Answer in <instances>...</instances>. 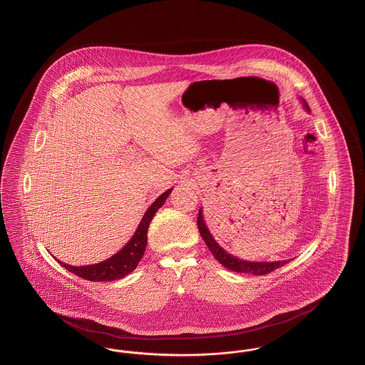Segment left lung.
I'll return each mask as SVG.
<instances>
[{
	"instance_id": "left-lung-1",
	"label": "left lung",
	"mask_w": 365,
	"mask_h": 365,
	"mask_svg": "<svg viewBox=\"0 0 365 365\" xmlns=\"http://www.w3.org/2000/svg\"><path fill=\"white\" fill-rule=\"evenodd\" d=\"M303 106L307 111H309V107L304 101H303ZM197 224H198V231L202 236V239L206 243L207 248L210 250V252L213 254V257L219 261L224 267L232 270V272H237V273H247V274H254V276H263L267 273H272L273 270H276L278 267L284 266L285 263L289 261H276V262H248V261H243L239 259L234 255L228 254L224 248L219 246V243L213 239V236L209 232L207 227L205 225L204 217H202V212H198V219H197Z\"/></svg>"
}]
</instances>
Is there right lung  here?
I'll list each match as a JSON object with an SVG mask.
<instances>
[{
  "label": "right lung",
  "mask_w": 365,
  "mask_h": 365,
  "mask_svg": "<svg viewBox=\"0 0 365 365\" xmlns=\"http://www.w3.org/2000/svg\"><path fill=\"white\" fill-rule=\"evenodd\" d=\"M173 189H168L161 194L160 197L148 207V210L141 220L137 231L133 235L128 245L119 250L115 255L106 259L104 262L88 264V266H71L58 261L66 270L72 272L76 276L84 278L88 281H114L128 276L131 273L138 262L141 261L145 252L146 242H148V228L153 219L155 213L160 209L165 202L167 197L171 194Z\"/></svg>",
  "instance_id": "obj_1"
}]
</instances>
